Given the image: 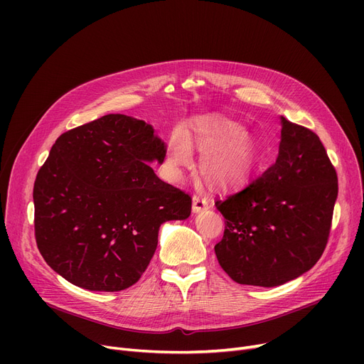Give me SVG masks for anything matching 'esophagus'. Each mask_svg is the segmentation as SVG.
<instances>
[{"instance_id":"34e87169","label":"esophagus","mask_w":364,"mask_h":364,"mask_svg":"<svg viewBox=\"0 0 364 364\" xmlns=\"http://www.w3.org/2000/svg\"><path fill=\"white\" fill-rule=\"evenodd\" d=\"M192 208H193V213H202L205 211V209H208L209 206H211V203H209L208 199L202 198V196H198L195 195L193 199H192Z\"/></svg>"}]
</instances>
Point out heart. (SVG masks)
I'll use <instances>...</instances> for the list:
<instances>
[{"instance_id":"b5f03b06","label":"heart","mask_w":364,"mask_h":364,"mask_svg":"<svg viewBox=\"0 0 364 364\" xmlns=\"http://www.w3.org/2000/svg\"><path fill=\"white\" fill-rule=\"evenodd\" d=\"M192 144L202 155V178L215 190L242 187L259 164L257 140L240 124L223 117H203L171 134L166 162L174 176L192 165Z\"/></svg>"}]
</instances>
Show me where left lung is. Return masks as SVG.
<instances>
[{"instance_id":"obj_1","label":"left lung","mask_w":364,"mask_h":364,"mask_svg":"<svg viewBox=\"0 0 364 364\" xmlns=\"http://www.w3.org/2000/svg\"><path fill=\"white\" fill-rule=\"evenodd\" d=\"M276 162L240 192L218 199L225 218L215 245L240 284L272 288L309 272L328 245L338 176L316 132L280 117Z\"/></svg>"}]
</instances>
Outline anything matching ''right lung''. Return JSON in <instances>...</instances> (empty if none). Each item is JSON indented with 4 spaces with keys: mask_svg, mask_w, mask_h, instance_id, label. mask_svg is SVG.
Segmentation results:
<instances>
[{
    "mask_svg": "<svg viewBox=\"0 0 364 364\" xmlns=\"http://www.w3.org/2000/svg\"><path fill=\"white\" fill-rule=\"evenodd\" d=\"M165 153L149 124L119 113L55 140L33 184L35 239L55 273L100 292L139 282L161 224L192 211V198L147 164Z\"/></svg>",
    "mask_w": 364,
    "mask_h": 364,
    "instance_id": "right-lung-1",
    "label": "right lung"
}]
</instances>
